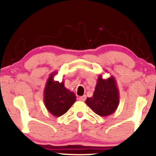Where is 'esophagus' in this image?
I'll return each instance as SVG.
<instances>
[{
	"label": "esophagus",
	"mask_w": 156,
	"mask_h": 156,
	"mask_svg": "<svg viewBox=\"0 0 156 156\" xmlns=\"http://www.w3.org/2000/svg\"><path fill=\"white\" fill-rule=\"evenodd\" d=\"M86 96L85 95H84V96H82V97H79V100H80V101H84L85 100H86Z\"/></svg>",
	"instance_id": "34e87169"
}]
</instances>
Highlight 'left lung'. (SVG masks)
<instances>
[{"label": "left lung", "instance_id": "left-lung-1", "mask_svg": "<svg viewBox=\"0 0 156 156\" xmlns=\"http://www.w3.org/2000/svg\"><path fill=\"white\" fill-rule=\"evenodd\" d=\"M85 102L99 116H107L114 114L119 104V91L114 76L104 80L99 74L93 96L87 98Z\"/></svg>", "mask_w": 156, "mask_h": 156}]
</instances>
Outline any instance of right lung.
<instances>
[{
  "mask_svg": "<svg viewBox=\"0 0 156 156\" xmlns=\"http://www.w3.org/2000/svg\"><path fill=\"white\" fill-rule=\"evenodd\" d=\"M57 72L50 74L44 89V103L51 114L61 116L65 114L74 102L76 95L65 87V82L55 81V75Z\"/></svg>",
  "mask_w": 156,
  "mask_h": 156,
  "instance_id": "right-lung-1",
  "label": "right lung"
}]
</instances>
